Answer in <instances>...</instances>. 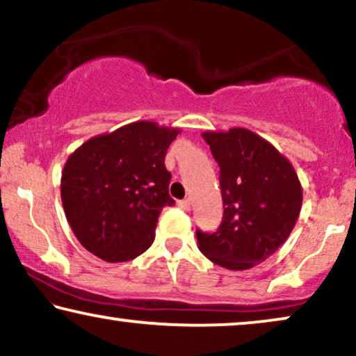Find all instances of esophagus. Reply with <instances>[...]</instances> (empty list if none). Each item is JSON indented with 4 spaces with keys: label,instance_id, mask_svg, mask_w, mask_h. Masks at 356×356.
<instances>
[{
    "label": "esophagus",
    "instance_id": "esophagus-1",
    "mask_svg": "<svg viewBox=\"0 0 356 356\" xmlns=\"http://www.w3.org/2000/svg\"><path fill=\"white\" fill-rule=\"evenodd\" d=\"M178 206L183 209V211L189 212L191 211V199H183V201H178Z\"/></svg>",
    "mask_w": 356,
    "mask_h": 356
}]
</instances>
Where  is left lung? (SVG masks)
<instances>
[{
	"instance_id": "left-lung-1",
	"label": "left lung",
	"mask_w": 356,
	"mask_h": 356,
	"mask_svg": "<svg viewBox=\"0 0 356 356\" xmlns=\"http://www.w3.org/2000/svg\"><path fill=\"white\" fill-rule=\"evenodd\" d=\"M202 138L220 168L223 217L216 232L197 228V248L225 269H251L293 230L303 201L298 177L274 145L251 131L233 128Z\"/></svg>"
}]
</instances>
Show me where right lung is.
I'll return each mask as SVG.
<instances>
[{"instance_id":"obj_1","label":"right lung","mask_w":356,"mask_h":356,"mask_svg":"<svg viewBox=\"0 0 356 356\" xmlns=\"http://www.w3.org/2000/svg\"><path fill=\"white\" fill-rule=\"evenodd\" d=\"M178 133L138 121L92 138L67 159L61 201L87 251L124 262L149 250L160 212L175 204L165 155Z\"/></svg>"}]
</instances>
